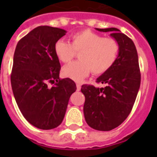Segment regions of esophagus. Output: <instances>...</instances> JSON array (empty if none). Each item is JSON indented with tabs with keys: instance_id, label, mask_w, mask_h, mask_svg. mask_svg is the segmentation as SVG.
<instances>
[{
	"instance_id": "obj_1",
	"label": "esophagus",
	"mask_w": 157,
	"mask_h": 157,
	"mask_svg": "<svg viewBox=\"0 0 157 157\" xmlns=\"http://www.w3.org/2000/svg\"><path fill=\"white\" fill-rule=\"evenodd\" d=\"M76 89H77V91H80V90H81V84L76 83Z\"/></svg>"
}]
</instances>
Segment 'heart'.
I'll return each instance as SVG.
<instances>
[{"label": "heart", "mask_w": 157, "mask_h": 157, "mask_svg": "<svg viewBox=\"0 0 157 157\" xmlns=\"http://www.w3.org/2000/svg\"><path fill=\"white\" fill-rule=\"evenodd\" d=\"M71 43L59 39L55 43V54L59 61L68 63L79 54V61L64 66L62 75L75 82H81L92 71L93 75L104 74L114 65L119 45L114 39L103 38L89 29L73 33Z\"/></svg>", "instance_id": "b5f03b06"}]
</instances>
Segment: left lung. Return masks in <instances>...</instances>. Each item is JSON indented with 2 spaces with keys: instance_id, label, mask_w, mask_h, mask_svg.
Masks as SVG:
<instances>
[{
  "instance_id": "8db88e82",
  "label": "left lung",
  "mask_w": 157,
  "mask_h": 157,
  "mask_svg": "<svg viewBox=\"0 0 157 157\" xmlns=\"http://www.w3.org/2000/svg\"><path fill=\"white\" fill-rule=\"evenodd\" d=\"M109 32L118 43L119 52L114 65L97 79L98 83L107 84L98 88L82 85L85 96L84 116L91 128L109 131L120 125L131 112L140 86V71L135 45L131 39L118 29H97Z\"/></svg>"
}]
</instances>
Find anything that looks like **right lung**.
I'll list each match as a JSON object with an SVG mask.
<instances>
[{
	"instance_id": "right-lung-1",
	"label": "right lung",
	"mask_w": 157,
	"mask_h": 157,
	"mask_svg": "<svg viewBox=\"0 0 157 157\" xmlns=\"http://www.w3.org/2000/svg\"><path fill=\"white\" fill-rule=\"evenodd\" d=\"M65 33L58 28L37 27L19 40L14 53L13 95L23 117L41 129L61 124L70 97L76 90L71 79L59 78L60 64L54 49ZM48 83L55 85L49 88Z\"/></svg>"
}]
</instances>
